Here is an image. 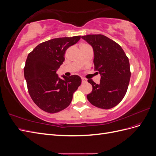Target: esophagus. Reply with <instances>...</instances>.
<instances>
[{
	"label": "esophagus",
	"mask_w": 156,
	"mask_h": 156,
	"mask_svg": "<svg viewBox=\"0 0 156 156\" xmlns=\"http://www.w3.org/2000/svg\"><path fill=\"white\" fill-rule=\"evenodd\" d=\"M81 80H82V83H84L87 82V79L85 78H82Z\"/></svg>",
	"instance_id": "34e87169"
}]
</instances>
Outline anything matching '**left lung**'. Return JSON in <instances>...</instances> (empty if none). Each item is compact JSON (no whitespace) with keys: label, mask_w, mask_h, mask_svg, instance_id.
<instances>
[{"label":"left lung","mask_w":156,"mask_h":156,"mask_svg":"<svg viewBox=\"0 0 156 156\" xmlns=\"http://www.w3.org/2000/svg\"><path fill=\"white\" fill-rule=\"evenodd\" d=\"M81 37L92 46L94 68L101 75L100 84L88 80L92 91L87 99L94 106L109 109L123 100L127 90L131 77L129 59L119 44L104 35Z\"/></svg>","instance_id":"obj_1"}]
</instances>
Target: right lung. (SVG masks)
<instances>
[{"label": "right lung", "instance_id": "1", "mask_svg": "<svg viewBox=\"0 0 156 156\" xmlns=\"http://www.w3.org/2000/svg\"><path fill=\"white\" fill-rule=\"evenodd\" d=\"M81 36L58 37L37 45L28 55L24 68L28 91L35 104L49 113L68 107L73 94L81 84L78 75L58 77L56 74L65 60L66 51Z\"/></svg>", "mask_w": 156, "mask_h": 156}]
</instances>
